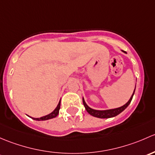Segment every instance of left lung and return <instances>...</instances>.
<instances>
[{
	"mask_svg": "<svg viewBox=\"0 0 155 155\" xmlns=\"http://www.w3.org/2000/svg\"><path fill=\"white\" fill-rule=\"evenodd\" d=\"M125 52V51H124ZM135 92V89L134 91L133 94H132L131 97L129 99V101L124 104L123 106L120 107H118V108H115V109H111V110H94L90 108L88 105L86 104L85 101H84V98H83V103H84V107H85V109L87 110V111L88 112L91 116H95V117L97 118H101V119H107V118H111V117H114V116H117L119 115V113H121L124 110L126 109L127 106L130 104V101H131L132 98H133L134 96V94Z\"/></svg>",
	"mask_w": 155,
	"mask_h": 155,
	"instance_id": "obj_1",
	"label": "left lung"
}]
</instances>
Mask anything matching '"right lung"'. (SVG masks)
Masks as SVG:
<instances>
[{"mask_svg":"<svg viewBox=\"0 0 155 155\" xmlns=\"http://www.w3.org/2000/svg\"><path fill=\"white\" fill-rule=\"evenodd\" d=\"M60 109V102H59V104H58V105L57 106V107L55 108V110H54L53 112L51 113L50 114L46 115V116H42V117H40V118H32V117L31 118L33 119H34V120H36V121H45V120H48V119H53V118H55L56 116L58 115Z\"/></svg>","mask_w":155,"mask_h":155,"instance_id":"add662e5","label":"right lung"}]
</instances>
